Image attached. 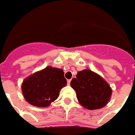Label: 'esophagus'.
<instances>
[{"instance_id":"1","label":"esophagus","mask_w":135,"mask_h":135,"mask_svg":"<svg viewBox=\"0 0 135 135\" xmlns=\"http://www.w3.org/2000/svg\"><path fill=\"white\" fill-rule=\"evenodd\" d=\"M70 81H71V79H68V80H67V83H68V85L70 84Z\"/></svg>"}]
</instances>
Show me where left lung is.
Returning a JSON list of instances; mask_svg holds the SVG:
<instances>
[{
    "label": "left lung",
    "instance_id": "left-lung-1",
    "mask_svg": "<svg viewBox=\"0 0 135 135\" xmlns=\"http://www.w3.org/2000/svg\"><path fill=\"white\" fill-rule=\"evenodd\" d=\"M79 102L90 110L99 109L110 100L112 88L99 74L90 70L79 71L70 82Z\"/></svg>",
    "mask_w": 135,
    "mask_h": 135
}]
</instances>
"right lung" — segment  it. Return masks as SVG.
<instances>
[{"mask_svg": "<svg viewBox=\"0 0 135 135\" xmlns=\"http://www.w3.org/2000/svg\"><path fill=\"white\" fill-rule=\"evenodd\" d=\"M66 84L62 70L49 66L25 79L21 90L28 103L46 107L56 100L61 89Z\"/></svg>", "mask_w": 135, "mask_h": 135, "instance_id": "obj_1", "label": "right lung"}]
</instances>
